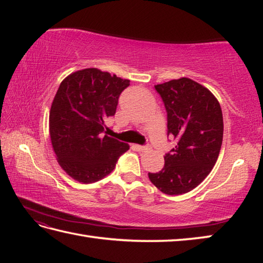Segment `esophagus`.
Masks as SVG:
<instances>
[{
	"label": "esophagus",
	"instance_id": "34e87169",
	"mask_svg": "<svg viewBox=\"0 0 263 263\" xmlns=\"http://www.w3.org/2000/svg\"><path fill=\"white\" fill-rule=\"evenodd\" d=\"M135 147L138 152H140V153H146V152H148V150L150 149L149 147H146V146H140V144H135Z\"/></svg>",
	"mask_w": 263,
	"mask_h": 263
}]
</instances>
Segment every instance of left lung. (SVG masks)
<instances>
[{"label":"left lung","mask_w":263,"mask_h":263,"mask_svg":"<svg viewBox=\"0 0 263 263\" xmlns=\"http://www.w3.org/2000/svg\"><path fill=\"white\" fill-rule=\"evenodd\" d=\"M155 88L163 98L168 135L176 144L164 156L161 171L148 173V176L163 193L183 194L209 175L219 156L224 135L220 104L208 88L190 78Z\"/></svg>","instance_id":"8db88e82"}]
</instances>
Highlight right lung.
<instances>
[{
  "mask_svg": "<svg viewBox=\"0 0 263 263\" xmlns=\"http://www.w3.org/2000/svg\"><path fill=\"white\" fill-rule=\"evenodd\" d=\"M128 85L130 80L97 68L78 70L61 82L49 110V136L59 165L74 181L102 180L130 149L105 131Z\"/></svg>",
  "mask_w": 263,
  "mask_h": 263,
  "instance_id": "1",
  "label": "right lung"
}]
</instances>
